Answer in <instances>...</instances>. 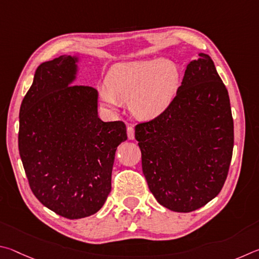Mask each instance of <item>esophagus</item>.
<instances>
[{"label":"esophagus","instance_id":"34e87169","mask_svg":"<svg viewBox=\"0 0 259 259\" xmlns=\"http://www.w3.org/2000/svg\"><path fill=\"white\" fill-rule=\"evenodd\" d=\"M127 137L130 140H134V127L128 126L127 127Z\"/></svg>","mask_w":259,"mask_h":259}]
</instances>
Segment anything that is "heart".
<instances>
[{
  "label": "heart",
  "instance_id": "b5f03b06",
  "mask_svg": "<svg viewBox=\"0 0 259 259\" xmlns=\"http://www.w3.org/2000/svg\"><path fill=\"white\" fill-rule=\"evenodd\" d=\"M181 83L178 65L170 60H148L119 63L109 72L101 98L109 108L130 101L135 116L152 119L173 102Z\"/></svg>",
  "mask_w": 259,
  "mask_h": 259
}]
</instances>
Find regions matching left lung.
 <instances>
[{
	"mask_svg": "<svg viewBox=\"0 0 259 259\" xmlns=\"http://www.w3.org/2000/svg\"><path fill=\"white\" fill-rule=\"evenodd\" d=\"M135 139L148 187L160 205L190 212L221 192L232 159L233 118L208 54L189 63L173 102L135 126Z\"/></svg>",
	"mask_w": 259,
	"mask_h": 259,
	"instance_id": "obj_1",
	"label": "left lung"
}]
</instances>
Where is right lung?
Wrapping results in <instances>:
<instances>
[{
	"label": "right lung",
	"mask_w": 259,
	"mask_h": 259,
	"mask_svg": "<svg viewBox=\"0 0 259 259\" xmlns=\"http://www.w3.org/2000/svg\"><path fill=\"white\" fill-rule=\"evenodd\" d=\"M78 58L43 62L19 112L20 158L31 192L69 220L95 214L111 191L117 147L127 140L122 121L98 116V91L71 85Z\"/></svg>",
	"instance_id": "right-lung-1"
}]
</instances>
